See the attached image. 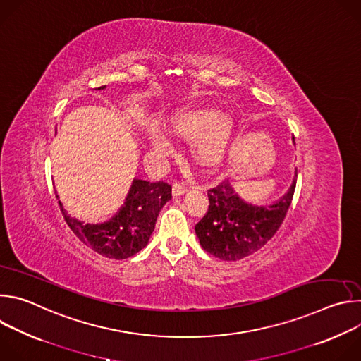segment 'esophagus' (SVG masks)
<instances>
[{"mask_svg":"<svg viewBox=\"0 0 361 361\" xmlns=\"http://www.w3.org/2000/svg\"><path fill=\"white\" fill-rule=\"evenodd\" d=\"M188 191V187L183 183H174L173 184V194L174 195H183L184 192Z\"/></svg>","mask_w":361,"mask_h":361,"instance_id":"obj_1","label":"esophagus"}]
</instances>
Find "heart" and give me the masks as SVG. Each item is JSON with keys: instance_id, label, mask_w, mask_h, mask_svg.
I'll use <instances>...</instances> for the list:
<instances>
[{"instance_id": "b5f03b06", "label": "heart", "mask_w": 361, "mask_h": 361, "mask_svg": "<svg viewBox=\"0 0 361 361\" xmlns=\"http://www.w3.org/2000/svg\"><path fill=\"white\" fill-rule=\"evenodd\" d=\"M167 131L180 141H190V156L198 166L214 167L226 156L234 133V118L216 107H187L169 120ZM151 145L159 151L170 148L163 135L151 137Z\"/></svg>"}]
</instances>
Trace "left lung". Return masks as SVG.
<instances>
[{"label": "left lung", "mask_w": 361, "mask_h": 361, "mask_svg": "<svg viewBox=\"0 0 361 361\" xmlns=\"http://www.w3.org/2000/svg\"><path fill=\"white\" fill-rule=\"evenodd\" d=\"M295 181L294 178L288 191L270 205L245 202L228 180L210 188L209 210L195 224L201 247L224 262H237L260 250L284 221Z\"/></svg>", "instance_id": "1"}]
</instances>
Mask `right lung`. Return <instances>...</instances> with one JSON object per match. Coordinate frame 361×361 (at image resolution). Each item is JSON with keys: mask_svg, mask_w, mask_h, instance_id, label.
<instances>
[{"mask_svg": "<svg viewBox=\"0 0 361 361\" xmlns=\"http://www.w3.org/2000/svg\"><path fill=\"white\" fill-rule=\"evenodd\" d=\"M106 88V85L98 90ZM59 198V195H57ZM171 200V185L134 178L120 212L101 224H84L70 217L59 201L66 223L87 247L109 259L123 260L142 250L156 227L163 205Z\"/></svg>", "mask_w": 361, "mask_h": 361, "instance_id": "right-lung-1", "label": "right lung"}]
</instances>
